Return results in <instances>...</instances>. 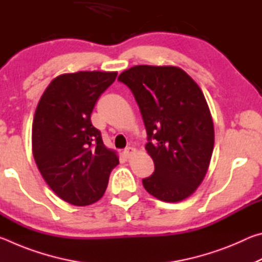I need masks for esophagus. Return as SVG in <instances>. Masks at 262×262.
Listing matches in <instances>:
<instances>
[{"label": "esophagus", "instance_id": "esophagus-1", "mask_svg": "<svg viewBox=\"0 0 262 262\" xmlns=\"http://www.w3.org/2000/svg\"><path fill=\"white\" fill-rule=\"evenodd\" d=\"M136 154V149L134 147H128L123 150V155H125L126 158H130Z\"/></svg>", "mask_w": 262, "mask_h": 262}]
</instances>
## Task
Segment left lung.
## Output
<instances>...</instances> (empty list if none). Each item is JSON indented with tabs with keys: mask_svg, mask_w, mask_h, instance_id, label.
<instances>
[{
	"mask_svg": "<svg viewBox=\"0 0 262 262\" xmlns=\"http://www.w3.org/2000/svg\"><path fill=\"white\" fill-rule=\"evenodd\" d=\"M130 89L147 129L155 164L142 180L152 196L178 202L192 195L209 167L214 123L201 89L173 66H135L119 75Z\"/></svg>",
	"mask_w": 262,
	"mask_h": 262,
	"instance_id": "left-lung-1",
	"label": "left lung"
}]
</instances>
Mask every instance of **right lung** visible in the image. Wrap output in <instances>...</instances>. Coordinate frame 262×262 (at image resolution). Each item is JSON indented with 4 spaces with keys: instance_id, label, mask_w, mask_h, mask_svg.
<instances>
[{
    "instance_id": "add662e5",
    "label": "right lung",
    "mask_w": 262,
    "mask_h": 262,
    "mask_svg": "<svg viewBox=\"0 0 262 262\" xmlns=\"http://www.w3.org/2000/svg\"><path fill=\"white\" fill-rule=\"evenodd\" d=\"M117 72H78L53 79L34 113L32 151L42 178L57 196L88 206L103 196L119 164L92 126L91 113Z\"/></svg>"
}]
</instances>
